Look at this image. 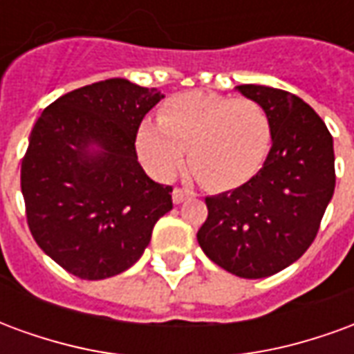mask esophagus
<instances>
[{
    "label": "esophagus",
    "mask_w": 354,
    "mask_h": 354,
    "mask_svg": "<svg viewBox=\"0 0 354 354\" xmlns=\"http://www.w3.org/2000/svg\"><path fill=\"white\" fill-rule=\"evenodd\" d=\"M193 195H195V193H193L192 189H187V187H174V192H172V201H174L176 205H180V203H184L185 199H189Z\"/></svg>",
    "instance_id": "1"
}]
</instances>
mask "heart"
I'll return each instance as SVG.
<instances>
[{
	"label": "heart",
	"instance_id": "obj_1",
	"mask_svg": "<svg viewBox=\"0 0 354 354\" xmlns=\"http://www.w3.org/2000/svg\"><path fill=\"white\" fill-rule=\"evenodd\" d=\"M273 140L267 109L250 98L185 93L170 98L157 121H144L138 151L155 174L169 178L187 162L201 184L227 189L260 170Z\"/></svg>",
	"mask_w": 354,
	"mask_h": 354
}]
</instances>
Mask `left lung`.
I'll return each mask as SVG.
<instances>
[{"mask_svg":"<svg viewBox=\"0 0 354 354\" xmlns=\"http://www.w3.org/2000/svg\"><path fill=\"white\" fill-rule=\"evenodd\" d=\"M269 113L273 140L263 167L237 189L207 197L197 231L203 252L243 279H263L299 260L311 246L334 195V140L299 96L239 85Z\"/></svg>","mask_w":354,"mask_h":354,"instance_id":"left-lung-1","label":"left lung"}]
</instances>
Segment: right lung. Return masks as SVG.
I'll list each match as a JSON object with an SVG mask.
<instances>
[{"label": "right lung", "mask_w": 354, "mask_h": 354, "mask_svg": "<svg viewBox=\"0 0 354 354\" xmlns=\"http://www.w3.org/2000/svg\"><path fill=\"white\" fill-rule=\"evenodd\" d=\"M157 88L113 77L60 96L35 121L20 169L28 227L43 252L85 281L140 260L172 187L140 167L136 134Z\"/></svg>", "instance_id": "right-lung-1"}]
</instances>
